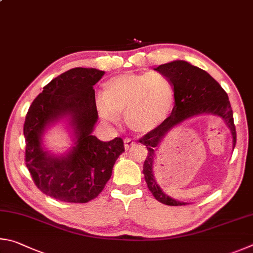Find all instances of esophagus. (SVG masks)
Instances as JSON below:
<instances>
[{
	"label": "esophagus",
	"instance_id": "1",
	"mask_svg": "<svg viewBox=\"0 0 253 253\" xmlns=\"http://www.w3.org/2000/svg\"><path fill=\"white\" fill-rule=\"evenodd\" d=\"M134 145H135V142L134 141H132L131 139L124 140V148H126V150H130L131 148H133Z\"/></svg>",
	"mask_w": 253,
	"mask_h": 253
}]
</instances>
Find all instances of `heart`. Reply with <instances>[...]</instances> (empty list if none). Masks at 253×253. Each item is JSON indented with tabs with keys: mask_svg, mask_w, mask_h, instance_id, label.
<instances>
[{
	"mask_svg": "<svg viewBox=\"0 0 253 253\" xmlns=\"http://www.w3.org/2000/svg\"><path fill=\"white\" fill-rule=\"evenodd\" d=\"M174 104V87L162 73H126L103 84V96L96 97V108L106 121H124L135 133L144 134L169 117Z\"/></svg>",
	"mask_w": 253,
	"mask_h": 253,
	"instance_id": "1",
	"label": "heart"
}]
</instances>
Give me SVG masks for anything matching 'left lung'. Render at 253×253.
<instances>
[{
  "label": "left lung",
  "instance_id": "left-lung-1",
  "mask_svg": "<svg viewBox=\"0 0 253 253\" xmlns=\"http://www.w3.org/2000/svg\"><path fill=\"white\" fill-rule=\"evenodd\" d=\"M154 70L167 75L173 84L174 106L171 115L165 122L139 140V142L144 144L149 151L143 165L144 179L149 190L159 202L167 206H185L188 205L187 202L175 200L163 192L154 179L153 166L159 144L162 142L168 132L185 120L197 115L211 114L220 117L230 127L234 149L237 133L233 112L227 92L205 70L181 60L159 65Z\"/></svg>",
  "mask_w": 253,
  "mask_h": 253
}]
</instances>
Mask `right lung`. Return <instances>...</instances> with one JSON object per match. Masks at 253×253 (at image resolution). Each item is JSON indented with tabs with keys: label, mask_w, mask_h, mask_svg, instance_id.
<instances>
[{
	"label": "right lung",
	"mask_w": 253,
	"mask_h": 253,
	"mask_svg": "<svg viewBox=\"0 0 253 253\" xmlns=\"http://www.w3.org/2000/svg\"><path fill=\"white\" fill-rule=\"evenodd\" d=\"M103 75L104 71L96 69L66 71L43 87L26 113L25 165L35 185L56 200L86 203L95 199L124 152L121 138L103 142L92 135L97 121L93 85ZM62 118L74 131L75 147L66 155L55 156L43 149L42 136Z\"/></svg>",
	"instance_id": "add662e5"
}]
</instances>
